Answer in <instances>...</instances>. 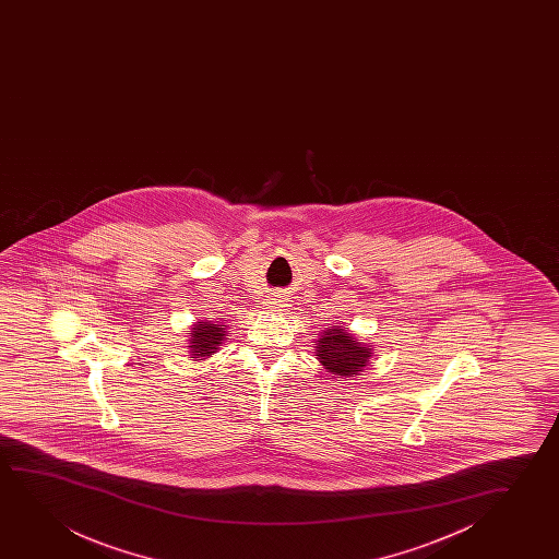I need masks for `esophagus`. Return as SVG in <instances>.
<instances>
[{
	"label": "esophagus",
	"mask_w": 559,
	"mask_h": 559,
	"mask_svg": "<svg viewBox=\"0 0 559 559\" xmlns=\"http://www.w3.org/2000/svg\"><path fill=\"white\" fill-rule=\"evenodd\" d=\"M269 309H278V311H284L286 307H288V298H284L283 294H273V296H269L267 301Z\"/></svg>",
	"instance_id": "34e87169"
}]
</instances>
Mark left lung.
Returning <instances> with one entry per match:
<instances>
[{
    "label": "left lung",
    "mask_w": 559,
    "mask_h": 559,
    "mask_svg": "<svg viewBox=\"0 0 559 559\" xmlns=\"http://www.w3.org/2000/svg\"><path fill=\"white\" fill-rule=\"evenodd\" d=\"M317 357L321 359L322 367L336 378H349L362 372L370 359L368 347L349 336L342 326L324 330L317 344Z\"/></svg>",
    "instance_id": "1"
}]
</instances>
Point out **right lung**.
<instances>
[{
    "mask_svg": "<svg viewBox=\"0 0 559 559\" xmlns=\"http://www.w3.org/2000/svg\"><path fill=\"white\" fill-rule=\"evenodd\" d=\"M223 336H225V329L214 322H202L192 329L191 337V355L192 359H202V357H210L215 353L217 345L222 344Z\"/></svg>",
    "mask_w": 559,
    "mask_h": 559,
    "instance_id": "right-lung-1",
    "label": "right lung"
}]
</instances>
